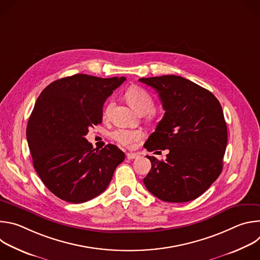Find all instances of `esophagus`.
Segmentation results:
<instances>
[{
	"label": "esophagus",
	"mask_w": 260,
	"mask_h": 260,
	"mask_svg": "<svg viewBox=\"0 0 260 260\" xmlns=\"http://www.w3.org/2000/svg\"><path fill=\"white\" fill-rule=\"evenodd\" d=\"M139 156V154L137 153H126V158L127 159H135Z\"/></svg>",
	"instance_id": "obj_1"
}]
</instances>
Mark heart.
<instances>
[{"mask_svg":"<svg viewBox=\"0 0 260 260\" xmlns=\"http://www.w3.org/2000/svg\"><path fill=\"white\" fill-rule=\"evenodd\" d=\"M128 103L138 111L140 114L150 113L154 110V101L151 94L141 87H132L126 91L125 94ZM114 107V102L110 101L105 109L104 116L109 117ZM113 139L120 145L129 147L135 142L139 141L143 137V132L140 129H127V128H118L114 131L112 135Z\"/></svg>","mask_w":260,"mask_h":260,"instance_id":"obj_1","label":"heart"}]
</instances>
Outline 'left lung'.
Returning a JSON list of instances; mask_svg holds the SVG:
<instances>
[{
	"instance_id": "1",
	"label": "left lung",
	"mask_w": 260,
	"mask_h": 260,
	"mask_svg": "<svg viewBox=\"0 0 260 260\" xmlns=\"http://www.w3.org/2000/svg\"><path fill=\"white\" fill-rule=\"evenodd\" d=\"M156 90L166 111L146 141L148 151L169 150L166 160L147 156L151 170L146 188L164 202L185 203L202 196L223 168L228 128L215 95L176 75L141 78Z\"/></svg>"
}]
</instances>
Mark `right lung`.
I'll return each instance as SVG.
<instances>
[{"mask_svg": "<svg viewBox=\"0 0 260 260\" xmlns=\"http://www.w3.org/2000/svg\"><path fill=\"white\" fill-rule=\"evenodd\" d=\"M125 80L76 74L53 81L37 99L27 144L37 174L60 200L80 204L98 197L124 160L115 145L96 150L85 136L102 123L105 101Z\"/></svg>", "mask_w": 260, "mask_h": 260, "instance_id": "right-lung-1", "label": "right lung"}]
</instances>
